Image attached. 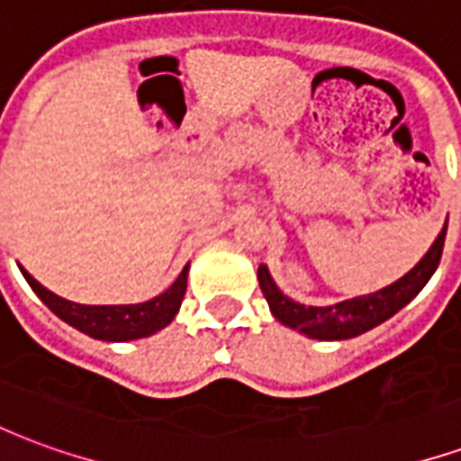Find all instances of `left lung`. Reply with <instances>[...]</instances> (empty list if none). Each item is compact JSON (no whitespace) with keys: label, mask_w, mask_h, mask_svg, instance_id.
<instances>
[{"label":"left lung","mask_w":461,"mask_h":461,"mask_svg":"<svg viewBox=\"0 0 461 461\" xmlns=\"http://www.w3.org/2000/svg\"><path fill=\"white\" fill-rule=\"evenodd\" d=\"M445 234L447 224L437 234L435 244L427 249L425 257L417 261L405 276H400L395 284H390V286L375 291V294L346 299L340 303H330V306H303L299 301L289 299L276 286V281L271 279L269 269L264 264L257 271V279H259V286L264 291V299L269 303L271 316L281 321L284 326H289V329L299 330L303 336L316 340L356 339L360 333L380 326L390 316H395L397 311L407 306L420 291L425 289V284L432 279V274H435L437 267H439V259H442Z\"/></svg>","instance_id":"left-lung-1"}]
</instances>
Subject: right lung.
<instances>
[{
	"label": "right lung",
	"mask_w": 461,
	"mask_h": 461,
	"mask_svg": "<svg viewBox=\"0 0 461 461\" xmlns=\"http://www.w3.org/2000/svg\"><path fill=\"white\" fill-rule=\"evenodd\" d=\"M22 269V267H19ZM187 271L190 264L182 269L177 279L172 281L160 296L142 303H118V306H86V303H74V301L56 296L54 291L41 286L39 281L22 269L29 286L34 289L39 299L44 301L56 316L66 321L68 326L81 330L86 336L95 340H111V343H125V340L148 339L152 333H158L165 326H170L172 319L177 316L180 303L187 291Z\"/></svg>",
	"instance_id": "add662e5"
}]
</instances>
